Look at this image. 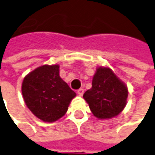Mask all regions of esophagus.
<instances>
[{"label":"esophagus","instance_id":"esophagus-1","mask_svg":"<svg viewBox=\"0 0 155 155\" xmlns=\"http://www.w3.org/2000/svg\"><path fill=\"white\" fill-rule=\"evenodd\" d=\"M77 93L79 94V96H82L83 94H84V89H82V88L79 89V90L77 91Z\"/></svg>","mask_w":155,"mask_h":155}]
</instances>
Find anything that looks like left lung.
I'll return each mask as SVG.
<instances>
[{
	"mask_svg": "<svg viewBox=\"0 0 155 155\" xmlns=\"http://www.w3.org/2000/svg\"><path fill=\"white\" fill-rule=\"evenodd\" d=\"M91 85L83 97L95 117L100 120L111 119L122 112L126 105L128 89L111 69L98 67Z\"/></svg>",
	"mask_w": 155,
	"mask_h": 155,
	"instance_id": "1",
	"label": "left lung"
}]
</instances>
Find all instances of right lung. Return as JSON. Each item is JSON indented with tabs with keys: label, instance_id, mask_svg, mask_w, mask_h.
Segmentation results:
<instances>
[{
	"label": "right lung",
	"instance_id": "right-lung-1",
	"mask_svg": "<svg viewBox=\"0 0 155 155\" xmlns=\"http://www.w3.org/2000/svg\"><path fill=\"white\" fill-rule=\"evenodd\" d=\"M25 104L38 119L54 122L66 114L76 93L59 76V65H43L28 74L22 83Z\"/></svg>",
	"mask_w": 155,
	"mask_h": 155
}]
</instances>
